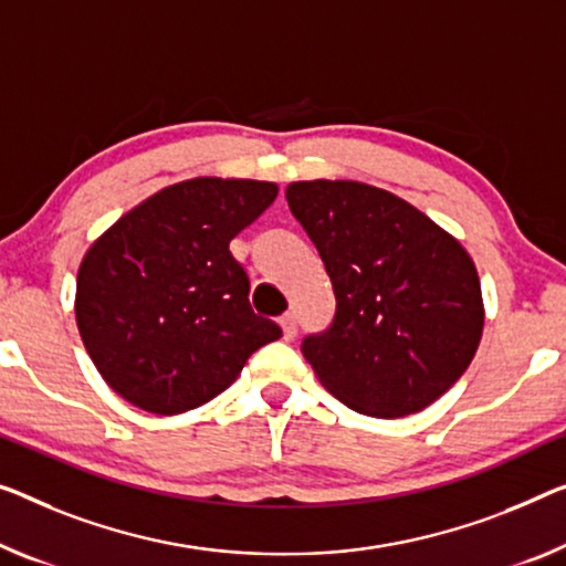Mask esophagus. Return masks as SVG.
Returning a JSON list of instances; mask_svg holds the SVG:
<instances>
[{
  "mask_svg": "<svg viewBox=\"0 0 566 566\" xmlns=\"http://www.w3.org/2000/svg\"><path fill=\"white\" fill-rule=\"evenodd\" d=\"M280 325H282L284 340H294V335H297V319H294V315L286 312V315L280 319Z\"/></svg>",
  "mask_w": 566,
  "mask_h": 566,
  "instance_id": "34e87169",
  "label": "esophagus"
}]
</instances>
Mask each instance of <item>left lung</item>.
Instances as JSON below:
<instances>
[{
    "mask_svg": "<svg viewBox=\"0 0 566 566\" xmlns=\"http://www.w3.org/2000/svg\"><path fill=\"white\" fill-rule=\"evenodd\" d=\"M335 292L331 331L302 343L319 384L350 409L399 419L465 374L485 305L465 247L389 190L302 180L284 190Z\"/></svg>",
    "mask_w": 566,
    "mask_h": 566,
    "instance_id": "left-lung-1",
    "label": "left lung"
}]
</instances>
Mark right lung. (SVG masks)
<instances>
[{"label": "right lung", "mask_w": 566, "mask_h": 566, "mask_svg": "<svg viewBox=\"0 0 566 566\" xmlns=\"http://www.w3.org/2000/svg\"><path fill=\"white\" fill-rule=\"evenodd\" d=\"M280 185L192 177L142 200L91 243L75 325L101 378L134 407L172 417L229 389L280 325L249 305L229 243Z\"/></svg>", "instance_id": "obj_1"}]
</instances>
